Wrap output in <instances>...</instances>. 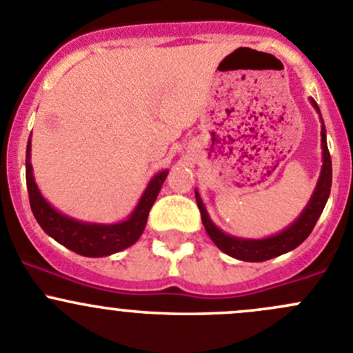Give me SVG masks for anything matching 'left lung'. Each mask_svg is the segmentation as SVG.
<instances>
[{
    "instance_id": "8db88e82",
    "label": "left lung",
    "mask_w": 353,
    "mask_h": 353,
    "mask_svg": "<svg viewBox=\"0 0 353 353\" xmlns=\"http://www.w3.org/2000/svg\"><path fill=\"white\" fill-rule=\"evenodd\" d=\"M309 102H311L312 108L316 109V112L319 114V121H321L323 165L318 177V183H316V188L314 191H312L311 198H309L307 205L304 206L301 215H299L290 225H287L285 229L280 230L279 234L263 237V239H244V237L230 236V234L223 232L220 227H216L215 223H213L208 212H206V206L203 205V199L199 196L198 190H194L199 213H201V222L203 225H205L206 234H208L210 239L213 241V244H215L220 251L225 252V254L232 256V258L236 259H241V261L249 263L266 261V259L285 254V252L292 251V249H295L297 245H301L305 239H307L309 234L314 229L318 219L321 216L331 191V157L328 145H326V128L325 121H323L321 117V110H319L314 99H309Z\"/></svg>"
}]
</instances>
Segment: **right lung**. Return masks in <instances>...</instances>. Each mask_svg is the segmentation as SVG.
<instances>
[{
	"label": "right lung",
	"instance_id": "add662e5",
	"mask_svg": "<svg viewBox=\"0 0 353 353\" xmlns=\"http://www.w3.org/2000/svg\"><path fill=\"white\" fill-rule=\"evenodd\" d=\"M30 150L32 143L30 138H28L27 155H25V176H27L30 208L37 223L49 237H52L56 243L63 244L65 248L77 252V254L87 256V258L110 256L114 252H119L123 249L130 248V245H133L140 239L145 230V225H147V219L152 205H154L157 196H159L160 188H162L169 170H160L148 181L147 188H145L143 194L138 199L134 210L124 220L114 223L85 222V220H78L70 215H65V213L56 210L48 199L42 196L41 190H39L37 183H35L34 169H32L30 162Z\"/></svg>",
	"mask_w": 353,
	"mask_h": 353
}]
</instances>
